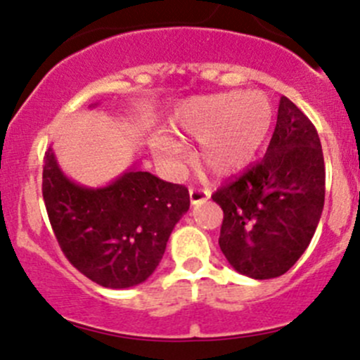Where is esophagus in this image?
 I'll list each match as a JSON object with an SVG mask.
<instances>
[{
	"mask_svg": "<svg viewBox=\"0 0 360 360\" xmlns=\"http://www.w3.org/2000/svg\"><path fill=\"white\" fill-rule=\"evenodd\" d=\"M211 197V191L207 188H190V200L191 204H200Z\"/></svg>",
	"mask_w": 360,
	"mask_h": 360,
	"instance_id": "obj_1",
	"label": "esophagus"
}]
</instances>
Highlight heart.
Returning <instances> with one entry per match:
<instances>
[{
  "label": "heart",
  "instance_id": "obj_1",
  "mask_svg": "<svg viewBox=\"0 0 360 360\" xmlns=\"http://www.w3.org/2000/svg\"><path fill=\"white\" fill-rule=\"evenodd\" d=\"M273 100L260 91H226L184 100L169 117V130L153 139L156 160L181 172L188 160L184 142H200L197 160L212 176L239 172L257 156L273 128Z\"/></svg>",
  "mask_w": 360,
  "mask_h": 360
}]
</instances>
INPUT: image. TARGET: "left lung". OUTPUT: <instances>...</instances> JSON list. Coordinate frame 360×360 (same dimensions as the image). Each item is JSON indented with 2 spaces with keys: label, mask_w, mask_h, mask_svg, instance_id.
Here are the masks:
<instances>
[{
  "label": "left lung",
  "mask_w": 360,
  "mask_h": 360,
  "mask_svg": "<svg viewBox=\"0 0 360 360\" xmlns=\"http://www.w3.org/2000/svg\"><path fill=\"white\" fill-rule=\"evenodd\" d=\"M326 198V165L311 121L281 96L265 156L212 200L223 209L219 248L237 273L285 274L309 246Z\"/></svg>",
  "instance_id": "1"
}]
</instances>
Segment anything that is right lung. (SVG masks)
<instances>
[{
	"mask_svg": "<svg viewBox=\"0 0 360 360\" xmlns=\"http://www.w3.org/2000/svg\"><path fill=\"white\" fill-rule=\"evenodd\" d=\"M45 209L70 264L105 288H130L158 267L167 240L190 209L183 184L128 169L102 188L73 183L52 148L44 158Z\"/></svg>",
	"mask_w": 360,
	"mask_h": 360,
	"instance_id": "right-lung-1",
	"label": "right lung"
}]
</instances>
